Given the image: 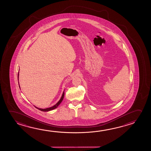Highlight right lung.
Listing matches in <instances>:
<instances>
[{"instance_id":"obj_1","label":"right lung","mask_w":151,"mask_h":151,"mask_svg":"<svg viewBox=\"0 0 151 151\" xmlns=\"http://www.w3.org/2000/svg\"><path fill=\"white\" fill-rule=\"evenodd\" d=\"M18 76H19V73H18ZM64 95H65V93H64V92H63V94H62V96H61V99H60V100L58 101V102L57 104H55V105H53L52 107L47 108V109H40V108H37L36 106H35V107H36V108H37V109H38L39 110L41 111H44V112H47V111L52 110L55 109V108H57L58 106L61 103V102H62L63 99V98H64Z\"/></svg>"}]
</instances>
